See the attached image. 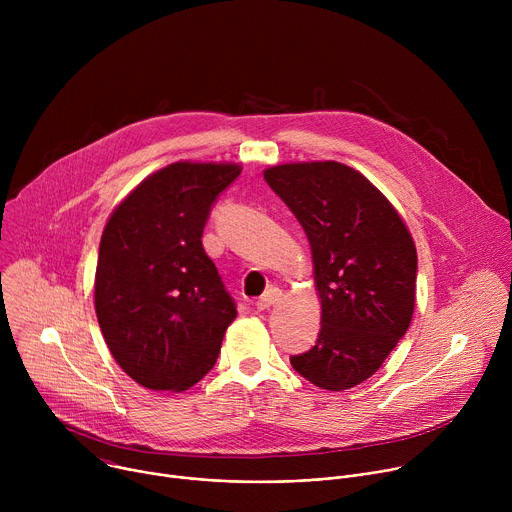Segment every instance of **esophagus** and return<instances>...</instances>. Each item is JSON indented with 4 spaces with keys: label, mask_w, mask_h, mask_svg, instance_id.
<instances>
[{
    "label": "esophagus",
    "mask_w": 512,
    "mask_h": 512,
    "mask_svg": "<svg viewBox=\"0 0 512 512\" xmlns=\"http://www.w3.org/2000/svg\"><path fill=\"white\" fill-rule=\"evenodd\" d=\"M279 298H281V289L279 287H269L265 294L255 302V306H257V310H267L273 304H277Z\"/></svg>",
    "instance_id": "1"
}]
</instances>
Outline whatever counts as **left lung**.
<instances>
[{
    "label": "left lung",
    "instance_id": "8db88e82",
    "mask_svg": "<svg viewBox=\"0 0 512 512\" xmlns=\"http://www.w3.org/2000/svg\"><path fill=\"white\" fill-rule=\"evenodd\" d=\"M263 176L310 241L322 304L318 340L291 356V367L326 391L356 387L381 369L411 324V233L385 194L340 162L281 164Z\"/></svg>",
    "mask_w": 512,
    "mask_h": 512
}]
</instances>
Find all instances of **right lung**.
<instances>
[{
    "mask_svg": "<svg viewBox=\"0 0 512 512\" xmlns=\"http://www.w3.org/2000/svg\"><path fill=\"white\" fill-rule=\"evenodd\" d=\"M241 174L237 164L176 162L111 212L95 273V310L119 367L152 391H186L216 362L237 308L202 231Z\"/></svg>",
    "mask_w": 512,
    "mask_h": 512,
    "instance_id": "right-lung-1",
    "label": "right lung"
}]
</instances>
